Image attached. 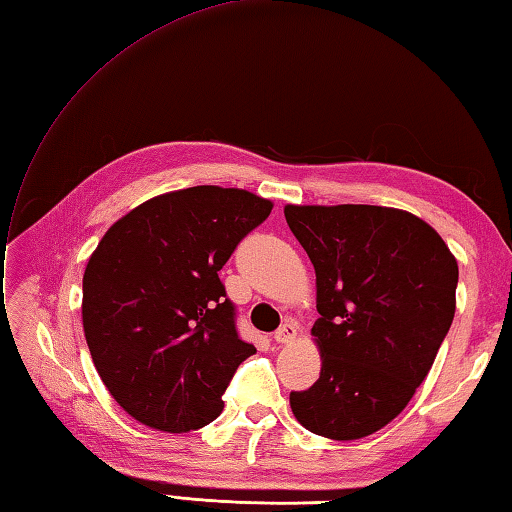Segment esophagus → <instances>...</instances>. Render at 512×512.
I'll list each match as a JSON object with an SVG mask.
<instances>
[{
    "mask_svg": "<svg viewBox=\"0 0 512 512\" xmlns=\"http://www.w3.org/2000/svg\"><path fill=\"white\" fill-rule=\"evenodd\" d=\"M295 335H298V324L287 322V324H282L278 331L274 333V339L278 344H289V342H293Z\"/></svg>",
    "mask_w": 512,
    "mask_h": 512,
    "instance_id": "1",
    "label": "esophagus"
}]
</instances>
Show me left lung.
I'll return each mask as SVG.
<instances>
[{
    "mask_svg": "<svg viewBox=\"0 0 512 512\" xmlns=\"http://www.w3.org/2000/svg\"><path fill=\"white\" fill-rule=\"evenodd\" d=\"M315 267L322 370L291 392L317 436L357 440L399 416L431 370L456 313L458 263L434 227L381 206H287Z\"/></svg>",
    "mask_w": 512,
    "mask_h": 512,
    "instance_id": "obj_1",
    "label": "left lung"
}]
</instances>
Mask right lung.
Instances as JSON below:
<instances>
[{"instance_id":"1","label":"right lung","mask_w":512,"mask_h":512,"mask_svg":"<svg viewBox=\"0 0 512 512\" xmlns=\"http://www.w3.org/2000/svg\"><path fill=\"white\" fill-rule=\"evenodd\" d=\"M271 201L195 186L144 201L102 236L83 276V328L109 394L170 434L223 412L221 396L256 348L236 333L219 271Z\"/></svg>"}]
</instances>
